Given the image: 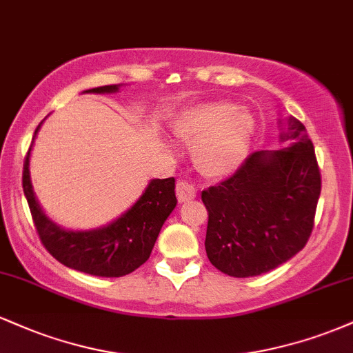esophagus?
I'll return each instance as SVG.
<instances>
[{
  "label": "esophagus",
  "mask_w": 353,
  "mask_h": 353,
  "mask_svg": "<svg viewBox=\"0 0 353 353\" xmlns=\"http://www.w3.org/2000/svg\"><path fill=\"white\" fill-rule=\"evenodd\" d=\"M176 192H177V199H179V202L192 201L194 197H196V188H194L192 184H189V182H184V181L177 182Z\"/></svg>",
  "instance_id": "34e87169"
}]
</instances>
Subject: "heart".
Wrapping results in <instances>:
<instances>
[{"mask_svg": "<svg viewBox=\"0 0 353 353\" xmlns=\"http://www.w3.org/2000/svg\"><path fill=\"white\" fill-rule=\"evenodd\" d=\"M255 131L250 111L229 101H212L185 109L176 117L172 132L192 145L194 163L208 177H224L242 165Z\"/></svg>", "mask_w": 353, "mask_h": 353, "instance_id": "1", "label": "heart"}]
</instances>
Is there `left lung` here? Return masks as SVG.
Wrapping results in <instances>:
<instances>
[{"label":"left lung","mask_w":353,"mask_h":353,"mask_svg":"<svg viewBox=\"0 0 353 353\" xmlns=\"http://www.w3.org/2000/svg\"><path fill=\"white\" fill-rule=\"evenodd\" d=\"M279 123L282 149L250 154L232 177L202 190L205 252L230 277H255L283 264L314 228L322 188L314 144L295 117Z\"/></svg>","instance_id":"8db88e82"}]
</instances>
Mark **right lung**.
<instances>
[{
    "mask_svg": "<svg viewBox=\"0 0 353 353\" xmlns=\"http://www.w3.org/2000/svg\"><path fill=\"white\" fill-rule=\"evenodd\" d=\"M121 86L123 84H112L83 92L112 94L119 91ZM41 124L36 128L33 143ZM31 148L24 161L23 190L39 239L52 257L70 269L98 277H123L143 265L152 252L165 219L171 216L177 204L174 177L149 181L139 199L103 228L89 230L64 229L48 217L36 199L30 174Z\"/></svg>",
    "mask_w": 353,
    "mask_h": 353,
    "instance_id": "right-lung-1",
    "label": "right lung"
}]
</instances>
